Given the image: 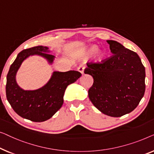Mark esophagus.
I'll list each match as a JSON object with an SVG mask.
<instances>
[{
  "label": "esophagus",
  "mask_w": 154,
  "mask_h": 154,
  "mask_svg": "<svg viewBox=\"0 0 154 154\" xmlns=\"http://www.w3.org/2000/svg\"><path fill=\"white\" fill-rule=\"evenodd\" d=\"M84 68H85V67L83 66H79L77 68V70L79 71V72L81 73V74L83 75L84 74Z\"/></svg>",
  "instance_id": "obj_1"
}]
</instances>
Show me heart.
<instances>
[{"mask_svg": "<svg viewBox=\"0 0 154 154\" xmlns=\"http://www.w3.org/2000/svg\"><path fill=\"white\" fill-rule=\"evenodd\" d=\"M98 51V47L96 45H91L88 47L85 51L86 56H92ZM105 53L103 51H99L96 54V60L98 62H102L105 58Z\"/></svg>", "mask_w": 154, "mask_h": 154, "instance_id": "obj_1", "label": "heart"}]
</instances>
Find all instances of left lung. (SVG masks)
Returning <instances> with one entry per match:
<instances>
[{
    "instance_id": "left-lung-1",
    "label": "left lung",
    "mask_w": 154,
    "mask_h": 154,
    "mask_svg": "<svg viewBox=\"0 0 154 154\" xmlns=\"http://www.w3.org/2000/svg\"><path fill=\"white\" fill-rule=\"evenodd\" d=\"M112 56L101 63H87L85 74L94 84L88 97L106 115L119 117L137 107L145 92V68L137 53L119 42L107 40Z\"/></svg>"
}]
</instances>
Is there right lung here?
I'll return each instance as SVG.
<instances>
[{
  "label": "right lung",
  "mask_w": 154,
  "mask_h": 154,
  "mask_svg": "<svg viewBox=\"0 0 154 154\" xmlns=\"http://www.w3.org/2000/svg\"><path fill=\"white\" fill-rule=\"evenodd\" d=\"M47 47L37 46L24 49L18 54L10 66L7 75L6 97L12 109L23 119L34 122H42L52 117L63 103L67 86L81 77L78 71H55L49 82L38 89L26 91L16 82V75L21 63L30 56L38 55L46 58L51 64L55 56L49 54Z\"/></svg>",
  "instance_id": "1"
}]
</instances>
